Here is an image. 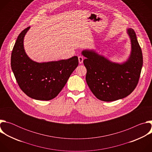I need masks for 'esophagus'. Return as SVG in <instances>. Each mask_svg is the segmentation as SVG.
<instances>
[{
	"label": "esophagus",
	"instance_id": "1",
	"mask_svg": "<svg viewBox=\"0 0 152 152\" xmlns=\"http://www.w3.org/2000/svg\"><path fill=\"white\" fill-rule=\"evenodd\" d=\"M78 59H79V64H82L83 61V57L82 56H78Z\"/></svg>",
	"mask_w": 152,
	"mask_h": 152
}]
</instances>
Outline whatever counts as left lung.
<instances>
[{
	"label": "left lung",
	"instance_id": "obj_1",
	"mask_svg": "<svg viewBox=\"0 0 152 152\" xmlns=\"http://www.w3.org/2000/svg\"><path fill=\"white\" fill-rule=\"evenodd\" d=\"M131 39V53L122 63L113 62L94 50H84L82 54L86 69V81L99 100L112 102L123 99L136 88L142 66V54L134 29H127Z\"/></svg>",
	"mask_w": 152,
	"mask_h": 152
}]
</instances>
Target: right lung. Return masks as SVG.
Returning <instances> with one entry per match:
<instances>
[{
	"mask_svg": "<svg viewBox=\"0 0 152 152\" xmlns=\"http://www.w3.org/2000/svg\"><path fill=\"white\" fill-rule=\"evenodd\" d=\"M28 27L19 34L14 46L11 66L20 89L29 97L50 100L56 97L78 66V58L48 62H37L25 52L23 39Z\"/></svg>",
	"mask_w": 152,
	"mask_h": 152,
	"instance_id": "add662e5",
	"label": "right lung"
}]
</instances>
